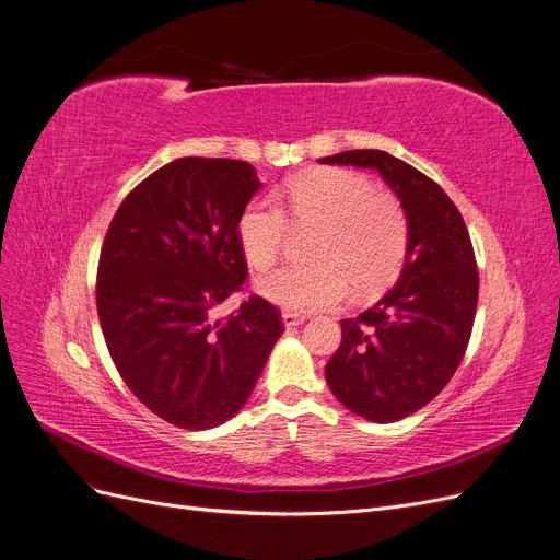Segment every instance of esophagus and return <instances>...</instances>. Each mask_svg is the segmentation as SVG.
Masks as SVG:
<instances>
[{
	"label": "esophagus",
	"mask_w": 560,
	"mask_h": 560,
	"mask_svg": "<svg viewBox=\"0 0 560 560\" xmlns=\"http://www.w3.org/2000/svg\"><path fill=\"white\" fill-rule=\"evenodd\" d=\"M303 319H306V315L294 313V311H282V322H284V327H296V325H301Z\"/></svg>",
	"instance_id": "obj_1"
}]
</instances>
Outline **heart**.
I'll return each mask as SVG.
<instances>
[{
    "instance_id": "1",
    "label": "heart",
    "mask_w": 560,
    "mask_h": 560,
    "mask_svg": "<svg viewBox=\"0 0 560 560\" xmlns=\"http://www.w3.org/2000/svg\"><path fill=\"white\" fill-rule=\"evenodd\" d=\"M284 210L257 198L238 217V243L254 270L273 266L290 243L292 226L317 229L308 266H282L259 278V292L287 311H319L354 292L376 294L393 282L409 252V217L397 196L376 191L366 175L327 167L296 177Z\"/></svg>"
}]
</instances>
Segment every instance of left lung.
<instances>
[{
	"mask_svg": "<svg viewBox=\"0 0 560 560\" xmlns=\"http://www.w3.org/2000/svg\"><path fill=\"white\" fill-rule=\"evenodd\" d=\"M329 165L374 167L409 217L399 282L376 306L341 319L327 383L352 413L395 422L432 401L460 366L479 301L469 231L442 186L381 149L341 151Z\"/></svg>",
	"mask_w": 560,
	"mask_h": 560,
	"instance_id": "left-lung-1",
	"label": "left lung"
}]
</instances>
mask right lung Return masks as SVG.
Masks as SVG:
<instances>
[{"mask_svg":"<svg viewBox=\"0 0 560 560\" xmlns=\"http://www.w3.org/2000/svg\"><path fill=\"white\" fill-rule=\"evenodd\" d=\"M261 182L233 159L159 167L118 206L97 261V315L112 362L149 411L184 430L222 425L252 395L284 331L278 306L243 294L238 217Z\"/></svg>","mask_w":560,"mask_h":560,"instance_id":"right-lung-1","label":"right lung"}]
</instances>
